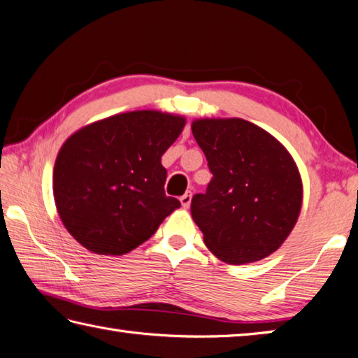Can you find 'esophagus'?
<instances>
[{
  "label": "esophagus",
  "mask_w": 358,
  "mask_h": 358,
  "mask_svg": "<svg viewBox=\"0 0 358 358\" xmlns=\"http://www.w3.org/2000/svg\"><path fill=\"white\" fill-rule=\"evenodd\" d=\"M180 201H181V206L183 208H189L191 206V201H192V194L191 192H186L185 195H181L180 197Z\"/></svg>",
  "instance_id": "obj_1"
}]
</instances>
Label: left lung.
<instances>
[{
  "instance_id": "obj_1",
  "label": "left lung",
  "mask_w": 358,
  "mask_h": 358,
  "mask_svg": "<svg viewBox=\"0 0 358 358\" xmlns=\"http://www.w3.org/2000/svg\"><path fill=\"white\" fill-rule=\"evenodd\" d=\"M191 129L213 173L206 192L191 203L208 250L231 265L275 253L303 205L295 159L268 131L241 117L195 119Z\"/></svg>"
}]
</instances>
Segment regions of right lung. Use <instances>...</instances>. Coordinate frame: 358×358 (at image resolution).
I'll use <instances>...</instances> for the list:
<instances>
[{
    "mask_svg": "<svg viewBox=\"0 0 358 358\" xmlns=\"http://www.w3.org/2000/svg\"><path fill=\"white\" fill-rule=\"evenodd\" d=\"M185 125V116L136 110L91 122L63 143L54 164V201L82 247L125 255L180 208L164 192L161 157Z\"/></svg>",
    "mask_w": 358,
    "mask_h": 358,
    "instance_id": "right-lung-1",
    "label": "right lung"
}]
</instances>
